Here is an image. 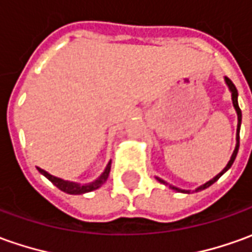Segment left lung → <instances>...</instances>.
<instances>
[{"label": "left lung", "instance_id": "1", "mask_svg": "<svg viewBox=\"0 0 252 252\" xmlns=\"http://www.w3.org/2000/svg\"><path fill=\"white\" fill-rule=\"evenodd\" d=\"M226 84L229 85V88H230V91H232V100H233V106H234V109H236V112H237V119H239V124H237V145H236V149H234V152H233V155H232V157H230V161L227 162V165L223 168V171L220 172V174H218V175L215 176L214 179H211V181H208L207 184H204L203 186H200L198 188L197 190H203V189H207L208 186H211L214 182H217L218 179H220V176L223 175L225 172H226L227 169L230 168L232 167V164L234 162V158H236V156H237V152H239V146H240V124H241V110H240V107H239V102H237V90H236V87H234V84L232 83V80L230 78H227L226 77ZM160 182H162L161 179H158ZM171 189H174V190H179L178 188H174V186H169ZM185 191V193H189L188 190H182Z\"/></svg>", "mask_w": 252, "mask_h": 252}]
</instances>
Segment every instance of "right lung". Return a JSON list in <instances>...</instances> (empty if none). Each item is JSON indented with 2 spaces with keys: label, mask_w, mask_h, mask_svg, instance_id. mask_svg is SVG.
I'll list each match as a JSON object with an SVG mask.
<instances>
[{
  "label": "right lung",
  "mask_w": 252,
  "mask_h": 252,
  "mask_svg": "<svg viewBox=\"0 0 252 252\" xmlns=\"http://www.w3.org/2000/svg\"><path fill=\"white\" fill-rule=\"evenodd\" d=\"M110 167H112V161L107 164V167L104 169V172L102 175L97 178L95 182H92L90 185H85V186H80L78 184H74V182H68V181H63L61 178H55L51 174H48L47 171H44V169H41L37 167V169L40 171L42 175H45L52 182V184L56 186V188H59L61 190L66 191L68 194H81V193H87V191L91 190H95L97 188H100L102 185L107 181V178H109V174H110Z\"/></svg>",
  "instance_id": "right-lung-1"
}]
</instances>
